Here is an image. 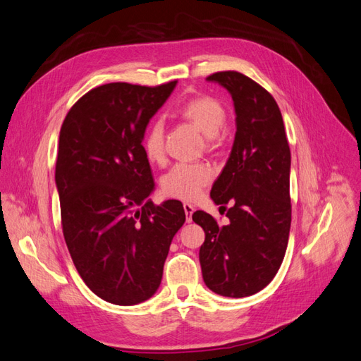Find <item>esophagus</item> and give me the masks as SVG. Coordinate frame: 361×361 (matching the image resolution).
<instances>
[{
  "label": "esophagus",
  "mask_w": 361,
  "mask_h": 361,
  "mask_svg": "<svg viewBox=\"0 0 361 361\" xmlns=\"http://www.w3.org/2000/svg\"><path fill=\"white\" fill-rule=\"evenodd\" d=\"M183 211H185V218H187V223H191L192 214H194V206L191 203H183Z\"/></svg>",
  "instance_id": "34e87169"
}]
</instances>
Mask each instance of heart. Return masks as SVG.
Masks as SVG:
<instances>
[{
  "label": "heart",
  "mask_w": 361,
  "mask_h": 361,
  "mask_svg": "<svg viewBox=\"0 0 361 361\" xmlns=\"http://www.w3.org/2000/svg\"><path fill=\"white\" fill-rule=\"evenodd\" d=\"M179 114L190 120L202 133L214 140L226 123L224 106L214 97L200 96L190 99L179 108ZM143 152L150 162L162 164L166 161V125L161 118L152 122L143 137ZM214 178V170L204 162L180 161L164 174L162 191L170 197L180 200H195L203 188Z\"/></svg>",
  "instance_id": "heart-1"
}]
</instances>
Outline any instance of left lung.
<instances>
[{"mask_svg":"<svg viewBox=\"0 0 361 361\" xmlns=\"http://www.w3.org/2000/svg\"><path fill=\"white\" fill-rule=\"evenodd\" d=\"M231 93L235 106V141L214 182L215 204L232 203L218 226L203 211L192 221L203 227L200 267L204 285L231 298L250 297L276 277L290 231V150L279 105L248 76L227 71L207 76ZM226 209V207H224Z\"/></svg>","mask_w":361,"mask_h":361,"instance_id":"8db88e82","label":"left lung"}]
</instances>
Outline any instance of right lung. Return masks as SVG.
I'll return each mask as SVG.
<instances>
[{
    "label": "right lung",
    "instance_id": "obj_1",
    "mask_svg": "<svg viewBox=\"0 0 361 361\" xmlns=\"http://www.w3.org/2000/svg\"><path fill=\"white\" fill-rule=\"evenodd\" d=\"M176 84L96 87L61 125L56 185L64 241L85 285L111 304L154 297L185 223L179 200L152 203L155 182L143 152L150 118Z\"/></svg>",
    "mask_w": 361,
    "mask_h": 361
}]
</instances>
